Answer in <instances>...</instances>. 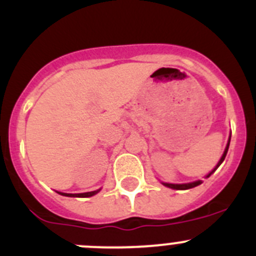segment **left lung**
<instances>
[{"instance_id":"8db88e82","label":"left lung","mask_w":256,"mask_h":256,"mask_svg":"<svg viewBox=\"0 0 256 256\" xmlns=\"http://www.w3.org/2000/svg\"><path fill=\"white\" fill-rule=\"evenodd\" d=\"M228 145H230V139H228V146H226L225 152H224V155H222V156H221V159H220L218 164H217V166H216V168H214V170H212L211 173H210L208 176H211V174L214 173V172L216 170V169L218 168L220 166H221V163H222V162L225 160V156H226V154H228ZM200 183H202V180H197V182H193V183H186V184H169V183H163V184H164V186H166V187H169V188H173V190H190V188L197 187V186H200Z\"/></svg>"}]
</instances>
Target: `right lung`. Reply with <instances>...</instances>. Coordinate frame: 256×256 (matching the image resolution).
I'll list each match as a JSON object with an SVG mask.
<instances>
[{
	"label": "right lung",
	"mask_w": 256,
	"mask_h": 256,
	"mask_svg": "<svg viewBox=\"0 0 256 256\" xmlns=\"http://www.w3.org/2000/svg\"><path fill=\"white\" fill-rule=\"evenodd\" d=\"M98 190H93V192H87V193H78V194H72V193H62V192H58L59 194L62 196H66V197H90V196L96 194V193H98Z\"/></svg>",
	"instance_id": "add662e5"
}]
</instances>
